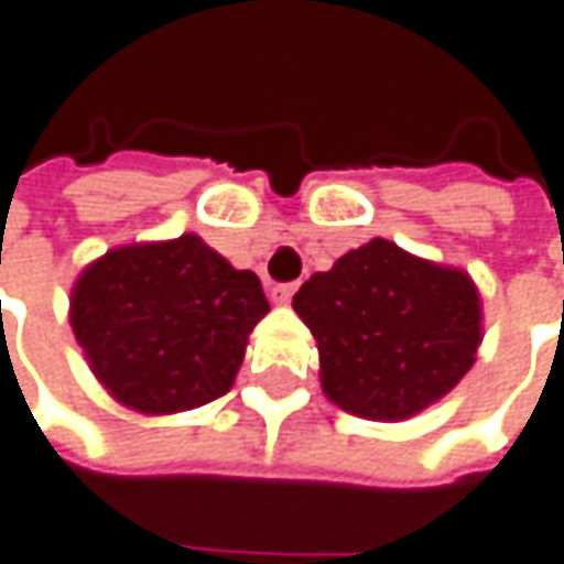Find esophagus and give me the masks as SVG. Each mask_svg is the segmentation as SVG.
Instances as JSON below:
<instances>
[{"label":"esophagus","mask_w":564,"mask_h":564,"mask_svg":"<svg viewBox=\"0 0 564 564\" xmlns=\"http://www.w3.org/2000/svg\"><path fill=\"white\" fill-rule=\"evenodd\" d=\"M293 293H296V283H274V286H271V300H274V303H290Z\"/></svg>","instance_id":"obj_1"}]
</instances>
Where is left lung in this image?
Here are the masks:
<instances>
[{
  "instance_id": "1",
  "label": "left lung",
  "mask_w": 564,
  "mask_h": 564,
  "mask_svg": "<svg viewBox=\"0 0 564 564\" xmlns=\"http://www.w3.org/2000/svg\"><path fill=\"white\" fill-rule=\"evenodd\" d=\"M293 308L318 340L325 394L369 420H406L448 394L482 337L474 281L388 239L312 274Z\"/></svg>"
}]
</instances>
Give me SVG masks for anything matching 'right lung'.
Wrapping results in <instances>:
<instances>
[{
	"label": "right lung",
	"instance_id": "1",
	"mask_svg": "<svg viewBox=\"0 0 564 564\" xmlns=\"http://www.w3.org/2000/svg\"><path fill=\"white\" fill-rule=\"evenodd\" d=\"M268 300L198 236L126 246L94 261L72 293V328L94 376L141 413L227 394Z\"/></svg>",
	"mask_w": 564,
	"mask_h": 564
}]
</instances>
